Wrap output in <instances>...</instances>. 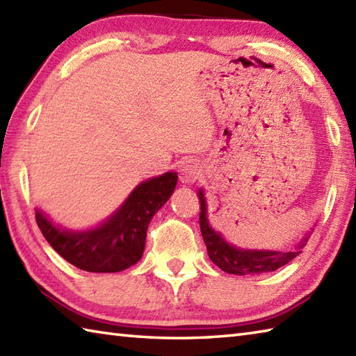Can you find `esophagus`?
Returning <instances> with one entry per match:
<instances>
[{
    "label": "esophagus",
    "instance_id": "esophagus-1",
    "mask_svg": "<svg viewBox=\"0 0 356 356\" xmlns=\"http://www.w3.org/2000/svg\"><path fill=\"white\" fill-rule=\"evenodd\" d=\"M200 165L194 159H185L179 165V179L182 184H194L200 176Z\"/></svg>",
    "mask_w": 356,
    "mask_h": 356
}]
</instances>
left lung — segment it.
<instances>
[{
	"mask_svg": "<svg viewBox=\"0 0 356 356\" xmlns=\"http://www.w3.org/2000/svg\"><path fill=\"white\" fill-rule=\"evenodd\" d=\"M200 200V231L203 241H205L209 259L213 260L222 270L228 274L246 275V274H261V272L277 270L278 268L293 260L301 251L300 249L306 245L307 238L300 241L298 248L293 252H280V251H249V249H238L229 243H226L220 234L211 228L207 218V202L203 197V191H199ZM309 237V236H307Z\"/></svg>",
	"mask_w": 356,
	"mask_h": 356,
	"instance_id": "obj_1",
	"label": "left lung"
}]
</instances>
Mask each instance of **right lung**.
<instances>
[{"instance_id":"obj_1","label":"right lung","mask_w":356,"mask_h":356,"mask_svg":"<svg viewBox=\"0 0 356 356\" xmlns=\"http://www.w3.org/2000/svg\"><path fill=\"white\" fill-rule=\"evenodd\" d=\"M176 184V172L142 182L107 222L90 231L58 229L40 211L36 223L50 246L73 266L87 272H119L140 260L151 218L170 199Z\"/></svg>"}]
</instances>
